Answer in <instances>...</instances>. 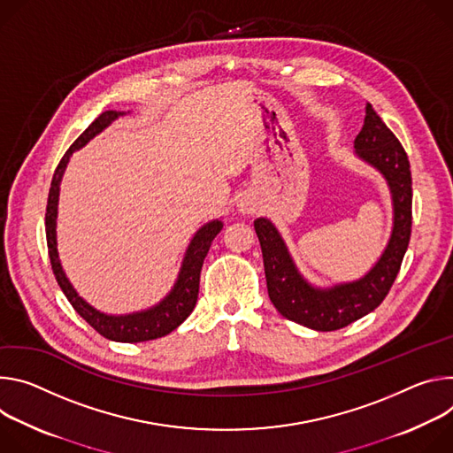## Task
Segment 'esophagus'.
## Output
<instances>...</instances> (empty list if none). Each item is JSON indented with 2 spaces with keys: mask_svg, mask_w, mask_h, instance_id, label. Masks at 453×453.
<instances>
[{
  "mask_svg": "<svg viewBox=\"0 0 453 453\" xmlns=\"http://www.w3.org/2000/svg\"><path fill=\"white\" fill-rule=\"evenodd\" d=\"M237 207H239V211L242 214H254L257 211V205L252 203V201H250V199H241Z\"/></svg>",
  "mask_w": 453,
  "mask_h": 453,
  "instance_id": "1",
  "label": "esophagus"
}]
</instances>
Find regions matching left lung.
Here are the masks:
<instances>
[{"label": "left lung", "mask_w": 453, "mask_h": 453, "mask_svg": "<svg viewBox=\"0 0 453 453\" xmlns=\"http://www.w3.org/2000/svg\"><path fill=\"white\" fill-rule=\"evenodd\" d=\"M355 155L383 176L392 199L390 237L374 266L360 279L327 288L311 284L296 268L277 226L268 218L254 221L270 300L284 319L315 331L342 329L374 311L387 296L411 241L412 176L409 157L369 103L364 127L355 138Z\"/></svg>", "instance_id": "1"}]
</instances>
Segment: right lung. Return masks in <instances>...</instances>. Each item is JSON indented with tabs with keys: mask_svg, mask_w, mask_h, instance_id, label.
I'll return each instance as SVG.
<instances>
[{
	"mask_svg": "<svg viewBox=\"0 0 453 453\" xmlns=\"http://www.w3.org/2000/svg\"><path fill=\"white\" fill-rule=\"evenodd\" d=\"M124 111H104L88 129L72 143V147L66 150L63 160L59 162L54 178L52 187H50L48 194V205H46V242H48V254L50 263H52L54 275L66 295L68 303L73 306V310L98 333L108 340L113 342H126V343H136V342H147L157 340L171 331H174L194 310L197 291H199V273L203 261L209 254L211 242L214 237L221 232L223 221L212 219L201 226L194 237L190 239L185 257L181 261V268L178 272V279L171 291L160 300L158 304L150 306L142 311L127 313V315H108L104 311H98L89 303L77 293L70 279L66 277L58 250V207H59V190L61 181L65 176V171L68 167V162L75 150L82 149L91 138H95L98 133H103L108 126H111L119 117H124Z\"/></svg>",
	"mask_w": 453,
	"mask_h": 453,
	"instance_id": "1",
	"label": "right lung"
}]
</instances>
